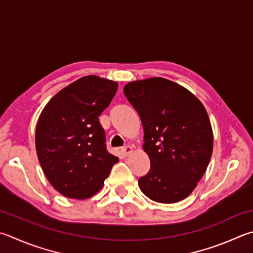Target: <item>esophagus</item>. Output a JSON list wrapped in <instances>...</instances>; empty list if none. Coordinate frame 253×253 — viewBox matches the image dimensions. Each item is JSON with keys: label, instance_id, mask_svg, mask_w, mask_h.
<instances>
[{"label": "esophagus", "instance_id": "34e87169", "mask_svg": "<svg viewBox=\"0 0 253 253\" xmlns=\"http://www.w3.org/2000/svg\"><path fill=\"white\" fill-rule=\"evenodd\" d=\"M122 153H123L124 155H125V156H128V155L132 153V148H131V147H130L129 145L124 146L123 148H122Z\"/></svg>", "mask_w": 253, "mask_h": 253}]
</instances>
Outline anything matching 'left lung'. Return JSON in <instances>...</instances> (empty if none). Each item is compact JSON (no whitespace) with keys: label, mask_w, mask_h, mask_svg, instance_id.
<instances>
[{"label":"left lung","mask_w":253,"mask_h":253,"mask_svg":"<svg viewBox=\"0 0 253 253\" xmlns=\"http://www.w3.org/2000/svg\"><path fill=\"white\" fill-rule=\"evenodd\" d=\"M144 127L150 169L138 179L141 191L162 204L189 196L212 154L213 135L204 105L185 87L162 77L124 87Z\"/></svg>","instance_id":"obj_1"}]
</instances>
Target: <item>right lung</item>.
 Segmentation results:
<instances>
[{
  "label": "right lung",
  "mask_w": 253,
  "mask_h": 253,
  "mask_svg": "<svg viewBox=\"0 0 253 253\" xmlns=\"http://www.w3.org/2000/svg\"><path fill=\"white\" fill-rule=\"evenodd\" d=\"M117 83L85 76L54 96L35 132L45 176L59 194L85 199L103 187L118 157L108 153L98 116L111 104Z\"/></svg>",
  "instance_id": "1"
}]
</instances>
